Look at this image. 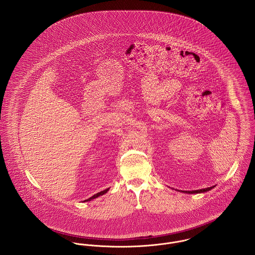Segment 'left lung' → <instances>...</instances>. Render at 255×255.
Listing matches in <instances>:
<instances>
[{"label": "left lung", "mask_w": 255, "mask_h": 255, "mask_svg": "<svg viewBox=\"0 0 255 255\" xmlns=\"http://www.w3.org/2000/svg\"><path fill=\"white\" fill-rule=\"evenodd\" d=\"M215 186H212L209 188H206V189H201V190H196V191H185L183 193H186V194H199V193H205V192H208L210 190H212Z\"/></svg>", "instance_id": "left-lung-1"}]
</instances>
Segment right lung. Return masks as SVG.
Here are the masks:
<instances>
[{
    "mask_svg": "<svg viewBox=\"0 0 255 255\" xmlns=\"http://www.w3.org/2000/svg\"><path fill=\"white\" fill-rule=\"evenodd\" d=\"M108 191H109V188H108V189H106L104 191H102V192H100V193H98V194H96V195H92V196L90 197L89 199H86L85 201H90L91 199H94V198H96V197H98V196H100V195H104V194H106Z\"/></svg>",
    "mask_w": 255,
    "mask_h": 255,
    "instance_id": "1",
    "label": "right lung"
}]
</instances>
